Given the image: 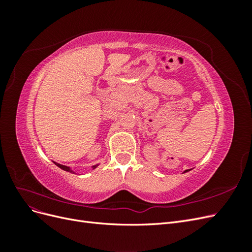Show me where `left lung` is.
<instances>
[{"label": "left lung", "instance_id": "obj_1", "mask_svg": "<svg viewBox=\"0 0 252 252\" xmlns=\"http://www.w3.org/2000/svg\"><path fill=\"white\" fill-rule=\"evenodd\" d=\"M187 171H189V170H185V171H184V172H187Z\"/></svg>", "mask_w": 252, "mask_h": 252}]
</instances>
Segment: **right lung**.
I'll list each match as a JSON object with an SVG mask.
<instances>
[{
	"label": "right lung",
	"mask_w": 252,
	"mask_h": 252,
	"mask_svg": "<svg viewBox=\"0 0 252 252\" xmlns=\"http://www.w3.org/2000/svg\"><path fill=\"white\" fill-rule=\"evenodd\" d=\"M55 163L58 167H60L61 169H63V170H65V171H68V172H72V173H74L73 172V170H71L70 169V167H68V166H65V165H61V164H59V163H56V162H53ZM97 167V165H94V166H93V169H95Z\"/></svg>",
	"instance_id": "1"
}]
</instances>
